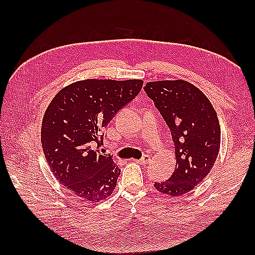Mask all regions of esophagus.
I'll use <instances>...</instances> for the list:
<instances>
[{"label": "esophagus", "instance_id": "obj_1", "mask_svg": "<svg viewBox=\"0 0 255 255\" xmlns=\"http://www.w3.org/2000/svg\"><path fill=\"white\" fill-rule=\"evenodd\" d=\"M150 160H151V156L149 154H144L140 160H134V161L138 162V163H140V164H147V163H149Z\"/></svg>", "mask_w": 255, "mask_h": 255}]
</instances>
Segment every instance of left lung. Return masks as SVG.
Wrapping results in <instances>:
<instances>
[{
	"mask_svg": "<svg viewBox=\"0 0 255 255\" xmlns=\"http://www.w3.org/2000/svg\"><path fill=\"white\" fill-rule=\"evenodd\" d=\"M143 90L169 126L175 147L174 172L153 186L163 194L181 196L208 175L217 159V113L202 91L184 80L148 82Z\"/></svg>",
	"mask_w": 255,
	"mask_h": 255,
	"instance_id": "1",
	"label": "left lung"
}]
</instances>
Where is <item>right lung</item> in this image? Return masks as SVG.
I'll list each match as a JSON object with an SVG mask.
<instances>
[{"instance_id":"obj_1","label":"right lung","mask_w":255,"mask_h":255,"mask_svg":"<svg viewBox=\"0 0 255 255\" xmlns=\"http://www.w3.org/2000/svg\"><path fill=\"white\" fill-rule=\"evenodd\" d=\"M142 80L78 81L53 97L41 125V145L53 175L69 191L89 202L106 199L121 170L112 154L93 150L103 143L114 116L141 91Z\"/></svg>"}]
</instances>
